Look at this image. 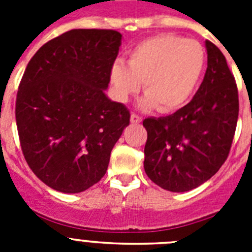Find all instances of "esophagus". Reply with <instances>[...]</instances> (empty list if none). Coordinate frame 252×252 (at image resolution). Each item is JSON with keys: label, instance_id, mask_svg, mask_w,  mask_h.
Here are the masks:
<instances>
[{"label": "esophagus", "instance_id": "esophagus-1", "mask_svg": "<svg viewBox=\"0 0 252 252\" xmlns=\"http://www.w3.org/2000/svg\"><path fill=\"white\" fill-rule=\"evenodd\" d=\"M130 121H131V124H140V122L142 121V119L140 117V116L132 113V115H131V117H130Z\"/></svg>", "mask_w": 252, "mask_h": 252}]
</instances>
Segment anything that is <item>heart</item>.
Wrapping results in <instances>:
<instances>
[{
    "instance_id": "b5f03b06",
    "label": "heart",
    "mask_w": 252,
    "mask_h": 252,
    "mask_svg": "<svg viewBox=\"0 0 252 252\" xmlns=\"http://www.w3.org/2000/svg\"><path fill=\"white\" fill-rule=\"evenodd\" d=\"M206 65V53L195 40L164 34L137 44L128 63L119 60L111 68V83L117 99L127 102L140 91L144 108L157 107L161 113L179 110L192 98Z\"/></svg>"
}]
</instances>
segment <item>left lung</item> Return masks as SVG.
<instances>
[{"mask_svg": "<svg viewBox=\"0 0 252 252\" xmlns=\"http://www.w3.org/2000/svg\"><path fill=\"white\" fill-rule=\"evenodd\" d=\"M207 70L193 99L173 115L144 120V169L170 192H188L220 170L228 157L237 117L235 78L221 50L206 41Z\"/></svg>", "mask_w": 252, "mask_h": 252, "instance_id": "1", "label": "left lung"}]
</instances>
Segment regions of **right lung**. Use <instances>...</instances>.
<instances>
[{
    "instance_id": "1",
    "label": "right lung",
    "mask_w": 252,
    "mask_h": 252,
    "mask_svg": "<svg viewBox=\"0 0 252 252\" xmlns=\"http://www.w3.org/2000/svg\"><path fill=\"white\" fill-rule=\"evenodd\" d=\"M122 35L73 29L44 44L29 62L16 98L26 161L43 183L81 193L106 174L130 112L106 95Z\"/></svg>"
}]
</instances>
